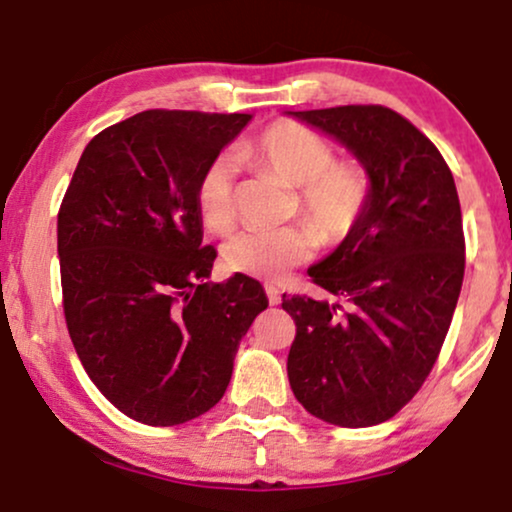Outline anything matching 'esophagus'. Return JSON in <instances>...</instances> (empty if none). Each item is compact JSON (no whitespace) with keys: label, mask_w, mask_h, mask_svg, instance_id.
I'll return each mask as SVG.
<instances>
[{"label":"esophagus","mask_w":512,"mask_h":512,"mask_svg":"<svg viewBox=\"0 0 512 512\" xmlns=\"http://www.w3.org/2000/svg\"><path fill=\"white\" fill-rule=\"evenodd\" d=\"M267 298H269V303H272V305H279V303H281V293H279V289L269 284V286H267Z\"/></svg>","instance_id":"1"}]
</instances>
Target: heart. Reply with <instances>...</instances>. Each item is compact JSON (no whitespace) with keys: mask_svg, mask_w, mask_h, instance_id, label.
<instances>
[{"mask_svg":"<svg viewBox=\"0 0 512 512\" xmlns=\"http://www.w3.org/2000/svg\"><path fill=\"white\" fill-rule=\"evenodd\" d=\"M238 156L296 185L301 197L298 207L313 221L325 243H342L366 214L370 202L366 170L349 161H334V146L301 122H274L240 146ZM197 211L209 231L226 233L233 228L238 207L236 161L231 156H216L202 170L197 182ZM314 229L310 223L250 228L223 245V262L231 272L279 279L315 255Z\"/></svg>","mask_w":512,"mask_h":512,"instance_id":"heart-1","label":"heart"}]
</instances>
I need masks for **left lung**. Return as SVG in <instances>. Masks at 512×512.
Listing matches in <instances>:
<instances>
[{"label":"left lung","instance_id":"8db88e82","mask_svg":"<svg viewBox=\"0 0 512 512\" xmlns=\"http://www.w3.org/2000/svg\"><path fill=\"white\" fill-rule=\"evenodd\" d=\"M354 154L370 180L366 214L330 257L308 269L344 303L286 296L296 322L293 395L327 424L392 419L431 373L464 276L462 211L436 144L383 105L293 113Z\"/></svg>","mask_w":512,"mask_h":512}]
</instances>
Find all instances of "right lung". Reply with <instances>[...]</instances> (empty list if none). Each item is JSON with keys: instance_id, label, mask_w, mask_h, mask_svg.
Instances as JSON below:
<instances>
[{"instance_id": "add662e5", "label": "right lung", "mask_w": 512, "mask_h": 512, "mask_svg": "<svg viewBox=\"0 0 512 512\" xmlns=\"http://www.w3.org/2000/svg\"><path fill=\"white\" fill-rule=\"evenodd\" d=\"M252 115L144 110L88 142L57 214L62 305L81 366L146 426L223 397L240 339L267 308L260 281L211 284L197 182Z\"/></svg>"}]
</instances>
